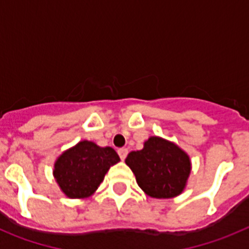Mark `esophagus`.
Masks as SVG:
<instances>
[{
    "label": "esophagus",
    "instance_id": "esophagus-1",
    "mask_svg": "<svg viewBox=\"0 0 249 249\" xmlns=\"http://www.w3.org/2000/svg\"><path fill=\"white\" fill-rule=\"evenodd\" d=\"M117 152H118V156H120V158L122 160L127 157V155H128V149L127 148H120Z\"/></svg>",
    "mask_w": 249,
    "mask_h": 249
}]
</instances>
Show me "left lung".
<instances>
[{
    "label": "left lung",
    "instance_id": "8db88e82",
    "mask_svg": "<svg viewBox=\"0 0 249 249\" xmlns=\"http://www.w3.org/2000/svg\"><path fill=\"white\" fill-rule=\"evenodd\" d=\"M126 164L138 186L153 198H172L182 193L191 173L186 152L160 137L148 138L141 151L128 153Z\"/></svg>",
    "mask_w": 249,
    "mask_h": 249
}]
</instances>
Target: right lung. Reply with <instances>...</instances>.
Masks as SVG:
<instances>
[{
    "label": "right lung",
    "instance_id": "obj_1",
    "mask_svg": "<svg viewBox=\"0 0 249 249\" xmlns=\"http://www.w3.org/2000/svg\"><path fill=\"white\" fill-rule=\"evenodd\" d=\"M120 162L111 147L82 141L59 156L54 163L57 183L70 198H85L97 190L109 167Z\"/></svg>",
    "mask_w": 249,
    "mask_h": 249
}]
</instances>
